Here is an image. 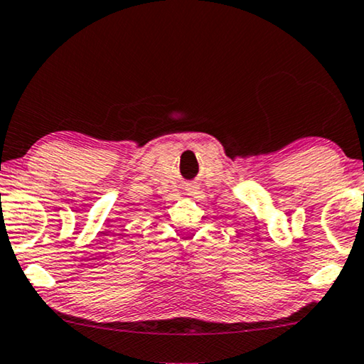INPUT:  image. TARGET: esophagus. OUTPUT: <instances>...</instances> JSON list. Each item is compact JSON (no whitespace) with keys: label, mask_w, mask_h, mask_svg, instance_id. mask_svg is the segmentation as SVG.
Segmentation results:
<instances>
[{"label":"esophagus","mask_w":364,"mask_h":364,"mask_svg":"<svg viewBox=\"0 0 364 364\" xmlns=\"http://www.w3.org/2000/svg\"><path fill=\"white\" fill-rule=\"evenodd\" d=\"M186 194H188V196H194V194H198V188L194 186V184H188Z\"/></svg>","instance_id":"esophagus-1"}]
</instances>
